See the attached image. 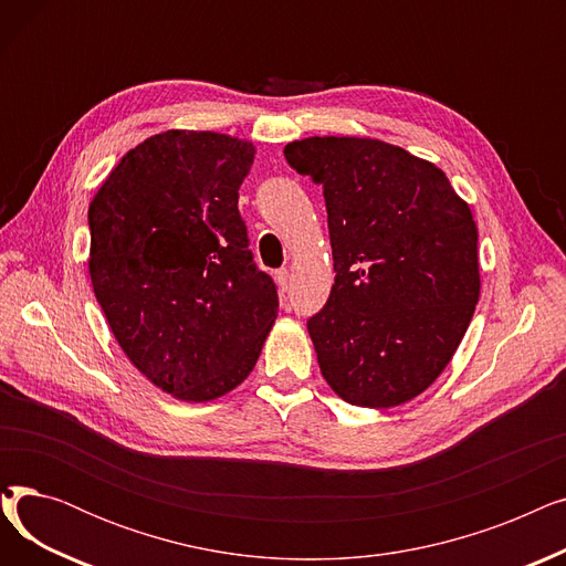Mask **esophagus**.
<instances>
[{"label": "esophagus", "instance_id": "esophagus-1", "mask_svg": "<svg viewBox=\"0 0 566 566\" xmlns=\"http://www.w3.org/2000/svg\"><path fill=\"white\" fill-rule=\"evenodd\" d=\"M275 282H277V286H280V291H282V293H284V291H289L291 277H289V271H286V268H282V271H277V273H275Z\"/></svg>", "mask_w": 566, "mask_h": 566}]
</instances>
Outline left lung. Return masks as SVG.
<instances>
[{
	"label": "left lung",
	"instance_id": "8db88e82",
	"mask_svg": "<svg viewBox=\"0 0 566 566\" xmlns=\"http://www.w3.org/2000/svg\"><path fill=\"white\" fill-rule=\"evenodd\" d=\"M286 163L323 186L335 284L307 321L323 378L392 408L450 365L480 301L478 224L433 163L369 137H307Z\"/></svg>",
	"mask_w": 566,
	"mask_h": 566
}]
</instances>
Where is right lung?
<instances>
[{"instance_id":"right-lung-1","label":"right lung","mask_w":566,"mask_h":566,"mask_svg":"<svg viewBox=\"0 0 566 566\" xmlns=\"http://www.w3.org/2000/svg\"><path fill=\"white\" fill-rule=\"evenodd\" d=\"M252 163L245 139L167 130L130 148L88 203L96 301L128 360L181 401L241 385L277 316L238 213Z\"/></svg>"}]
</instances>
